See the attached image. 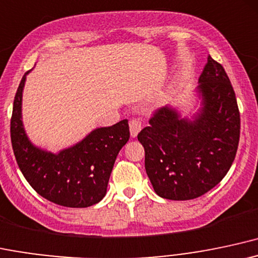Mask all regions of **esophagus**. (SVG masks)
<instances>
[{"mask_svg":"<svg viewBox=\"0 0 258 258\" xmlns=\"http://www.w3.org/2000/svg\"><path fill=\"white\" fill-rule=\"evenodd\" d=\"M129 128H130V135H132V138H137L139 132L141 130V121L139 119H135V118H133V119L129 120Z\"/></svg>","mask_w":258,"mask_h":258,"instance_id":"esophagus-1","label":"esophagus"}]
</instances>
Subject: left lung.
<instances>
[{"instance_id":"1","label":"left lung","mask_w":258,"mask_h":258,"mask_svg":"<svg viewBox=\"0 0 258 258\" xmlns=\"http://www.w3.org/2000/svg\"><path fill=\"white\" fill-rule=\"evenodd\" d=\"M199 82L204 107L195 120L162 107L138 134L153 190L167 200L185 201L210 191L227 174L238 151L240 112L224 68L208 56Z\"/></svg>"}]
</instances>
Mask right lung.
<instances>
[{
    "label": "right lung",
    "mask_w": 258,
    "mask_h": 258,
    "mask_svg": "<svg viewBox=\"0 0 258 258\" xmlns=\"http://www.w3.org/2000/svg\"><path fill=\"white\" fill-rule=\"evenodd\" d=\"M24 74L14 96L11 141L19 169L35 191L53 204L83 208L105 198L109 175L121 147L128 143V120L98 128L75 146L58 155L33 146L22 124Z\"/></svg>",
    "instance_id": "1"
}]
</instances>
